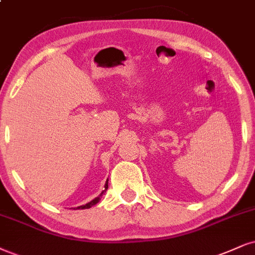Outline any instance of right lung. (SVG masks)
I'll return each mask as SVG.
<instances>
[{
  "label": "right lung",
  "instance_id": "1",
  "mask_svg": "<svg viewBox=\"0 0 255 255\" xmlns=\"http://www.w3.org/2000/svg\"><path fill=\"white\" fill-rule=\"evenodd\" d=\"M108 183H109V181H106V184H105V189H104V190L102 191V194H100L98 197H96V199L92 200V201H91V202H89V203L84 204V206H80V207H78L77 209H89V208H91V207H92V206H94V204H97V203H98L99 201H100V199H102L103 194L105 193L106 189H108V188H109V184H108Z\"/></svg>",
  "mask_w": 255,
  "mask_h": 255
}]
</instances>
